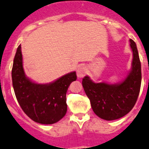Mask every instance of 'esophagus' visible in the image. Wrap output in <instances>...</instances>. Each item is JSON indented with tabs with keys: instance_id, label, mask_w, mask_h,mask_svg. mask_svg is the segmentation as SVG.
<instances>
[{
	"instance_id": "obj_1",
	"label": "esophagus",
	"mask_w": 149,
	"mask_h": 149,
	"mask_svg": "<svg viewBox=\"0 0 149 149\" xmlns=\"http://www.w3.org/2000/svg\"><path fill=\"white\" fill-rule=\"evenodd\" d=\"M87 73V68L86 66H80L77 70V76L79 78H81L84 76L86 75V74Z\"/></svg>"
}]
</instances>
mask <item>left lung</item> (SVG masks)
<instances>
[{
	"mask_svg": "<svg viewBox=\"0 0 149 149\" xmlns=\"http://www.w3.org/2000/svg\"><path fill=\"white\" fill-rule=\"evenodd\" d=\"M133 51L132 68L122 82L116 84L94 83L88 76L83 78L84 91L95 113L104 120L120 119L132 110L141 86V63L136 43L130 39Z\"/></svg>",
	"mask_w": 149,
	"mask_h": 149,
	"instance_id": "left-lung-1",
	"label": "left lung"
}]
</instances>
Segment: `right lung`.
Here are the masks:
<instances>
[{"instance_id": "right-lung-1", "label": "right lung", "mask_w": 149, "mask_h": 149, "mask_svg": "<svg viewBox=\"0 0 149 149\" xmlns=\"http://www.w3.org/2000/svg\"><path fill=\"white\" fill-rule=\"evenodd\" d=\"M12 80L18 104L26 115L37 123L51 125L66 113L67 90L77 75L75 72H71L48 84L32 82L24 74L19 45L13 60Z\"/></svg>"}]
</instances>
